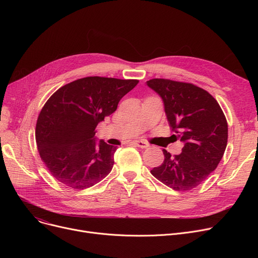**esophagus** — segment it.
Instances as JSON below:
<instances>
[{
	"label": "esophagus",
	"instance_id": "esophagus-1",
	"mask_svg": "<svg viewBox=\"0 0 258 258\" xmlns=\"http://www.w3.org/2000/svg\"><path fill=\"white\" fill-rule=\"evenodd\" d=\"M135 144H136L138 147L140 148H147L148 146H150V144H148L146 141L144 140H136L135 141Z\"/></svg>",
	"mask_w": 258,
	"mask_h": 258
}]
</instances>
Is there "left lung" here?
Here are the masks:
<instances>
[{
    "instance_id": "left-lung-1",
    "label": "left lung",
    "mask_w": 258,
    "mask_h": 258,
    "mask_svg": "<svg viewBox=\"0 0 258 258\" xmlns=\"http://www.w3.org/2000/svg\"><path fill=\"white\" fill-rule=\"evenodd\" d=\"M146 85L163 100L164 110L182 153L151 170L160 182L177 191H187L205 181L225 153L228 124L220 104L211 95L192 84L169 79H151Z\"/></svg>"
}]
</instances>
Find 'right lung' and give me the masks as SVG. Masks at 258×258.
Instances as JSON below:
<instances>
[{
  "mask_svg": "<svg viewBox=\"0 0 258 258\" xmlns=\"http://www.w3.org/2000/svg\"><path fill=\"white\" fill-rule=\"evenodd\" d=\"M136 79L90 76L58 89L39 113L35 139L51 174L74 189H86L111 172L117 147L95 137V128L117 110Z\"/></svg>",
  "mask_w": 258,
  "mask_h": 258,
  "instance_id": "obj_1",
  "label": "right lung"
}]
</instances>
